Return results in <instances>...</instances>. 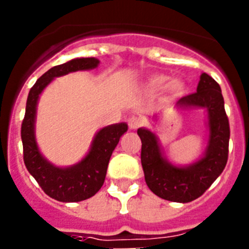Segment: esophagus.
<instances>
[{
	"instance_id": "1",
	"label": "esophagus",
	"mask_w": 249,
	"mask_h": 249,
	"mask_svg": "<svg viewBox=\"0 0 249 249\" xmlns=\"http://www.w3.org/2000/svg\"><path fill=\"white\" fill-rule=\"evenodd\" d=\"M142 123H143V121L140 117H136V116H132L128 118V127L131 129H137L138 127L142 126Z\"/></svg>"
}]
</instances>
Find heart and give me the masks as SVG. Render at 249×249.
<instances>
[{"instance_id": "1", "label": "heart", "mask_w": 249, "mask_h": 249, "mask_svg": "<svg viewBox=\"0 0 249 249\" xmlns=\"http://www.w3.org/2000/svg\"><path fill=\"white\" fill-rule=\"evenodd\" d=\"M147 87L152 91H160V89H167L169 94L175 97L183 94L186 86L181 80L169 81V77L166 74H153L147 80Z\"/></svg>"}]
</instances>
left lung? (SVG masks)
<instances>
[{
	"instance_id": "8db88e82",
	"label": "left lung",
	"mask_w": 249,
	"mask_h": 249,
	"mask_svg": "<svg viewBox=\"0 0 249 249\" xmlns=\"http://www.w3.org/2000/svg\"><path fill=\"white\" fill-rule=\"evenodd\" d=\"M176 106L179 108H206L210 140L201 160L186 167L173 166L162 156L153 132L138 128L137 133L142 141L141 162L149 190L167 201L187 203L201 197L223 172L228 160L230 123L221 87L207 73L201 74L197 92L182 97Z\"/></svg>"
}]
</instances>
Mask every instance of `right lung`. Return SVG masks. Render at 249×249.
Segmentation results:
<instances>
[{
  "instance_id": "add662e5",
  "label": "right lung",
  "mask_w": 249,
  "mask_h": 249,
  "mask_svg": "<svg viewBox=\"0 0 249 249\" xmlns=\"http://www.w3.org/2000/svg\"><path fill=\"white\" fill-rule=\"evenodd\" d=\"M100 63L94 57L74 58L48 70L39 77L30 89L26 103L25 118L22 121L21 138L23 144V160L28 172L51 198L59 202H80L89 198L101 190L105 182L112 152L127 132V123H116L100 129L92 141L91 148L81 162L71 167H56L50 163L39 152L35 137L37 102L39 94L53 78L70 72L93 70Z\"/></svg>"
}]
</instances>
